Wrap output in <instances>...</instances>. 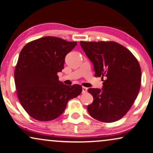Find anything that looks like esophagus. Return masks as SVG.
I'll use <instances>...</instances> for the list:
<instances>
[{
	"label": "esophagus",
	"mask_w": 153,
	"mask_h": 153,
	"mask_svg": "<svg viewBox=\"0 0 153 153\" xmlns=\"http://www.w3.org/2000/svg\"><path fill=\"white\" fill-rule=\"evenodd\" d=\"M87 91H88V88H85V87H82V93H87Z\"/></svg>",
	"instance_id": "1"
}]
</instances>
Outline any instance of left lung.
<instances>
[{"instance_id":"left-lung-1","label":"left lung","mask_w":153,"mask_h":153,"mask_svg":"<svg viewBox=\"0 0 153 153\" xmlns=\"http://www.w3.org/2000/svg\"><path fill=\"white\" fill-rule=\"evenodd\" d=\"M93 62L95 75L102 77V89L89 88L93 102L88 105L92 117L113 123L124 116L138 95L141 69L128 49L115 42H80Z\"/></svg>"}]
</instances>
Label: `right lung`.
Returning a JSON list of instances; mask_svg holds the SVG:
<instances>
[{
  "mask_svg": "<svg viewBox=\"0 0 153 153\" xmlns=\"http://www.w3.org/2000/svg\"><path fill=\"white\" fill-rule=\"evenodd\" d=\"M76 45V42L45 36L27 43L21 50L15 69V84L21 105L33 118H57L68 101L81 93V85L63 84L57 75L64 68L66 55Z\"/></svg>",
  "mask_w": 153,
  "mask_h": 153,
  "instance_id": "1",
  "label": "right lung"
}]
</instances>
